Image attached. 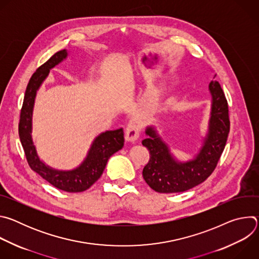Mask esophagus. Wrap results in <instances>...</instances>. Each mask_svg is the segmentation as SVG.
<instances>
[{"instance_id":"obj_1","label":"esophagus","mask_w":259,"mask_h":259,"mask_svg":"<svg viewBox=\"0 0 259 259\" xmlns=\"http://www.w3.org/2000/svg\"><path fill=\"white\" fill-rule=\"evenodd\" d=\"M139 131L140 130H139V127L137 125H134V124L129 125V127L126 130V135H125L126 141L134 143L139 137Z\"/></svg>"}]
</instances>
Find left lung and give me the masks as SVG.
I'll return each mask as SVG.
<instances>
[{
    "instance_id": "left-lung-1",
    "label": "left lung",
    "mask_w": 259,
    "mask_h": 259,
    "mask_svg": "<svg viewBox=\"0 0 259 259\" xmlns=\"http://www.w3.org/2000/svg\"><path fill=\"white\" fill-rule=\"evenodd\" d=\"M211 109L208 127L201 146L188 161L178 160L161 137L155 125L145 128L142 145L150 151V162L143 168V178L158 193H181L205 181L214 171L230 132L229 106L225 93L215 80L209 84Z\"/></svg>"
}]
</instances>
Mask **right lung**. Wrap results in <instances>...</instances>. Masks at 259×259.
I'll return each mask as SVG.
<instances>
[{"instance_id": "1", "label": "right lung", "mask_w": 259, "mask_h": 259, "mask_svg": "<svg viewBox=\"0 0 259 259\" xmlns=\"http://www.w3.org/2000/svg\"><path fill=\"white\" fill-rule=\"evenodd\" d=\"M67 50L55 53L47 62L41 65L31 76L23 99L19 121V138L29 167L53 187L68 193H80L88 190L101 176L106 163L115 153L124 146L123 128L108 130L98 134L92 141L82 163L70 170L55 169L47 165L38 155L32 139V116L36 93L49 72L68 57Z\"/></svg>"}]
</instances>
